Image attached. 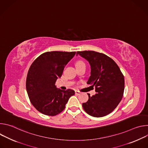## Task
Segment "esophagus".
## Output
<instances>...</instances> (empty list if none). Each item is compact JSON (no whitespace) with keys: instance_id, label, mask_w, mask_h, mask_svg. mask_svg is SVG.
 <instances>
[{"instance_id":"1","label":"esophagus","mask_w":148,"mask_h":148,"mask_svg":"<svg viewBox=\"0 0 148 148\" xmlns=\"http://www.w3.org/2000/svg\"><path fill=\"white\" fill-rule=\"evenodd\" d=\"M80 92L78 91H75V94H77V95H79L80 94Z\"/></svg>"}]
</instances>
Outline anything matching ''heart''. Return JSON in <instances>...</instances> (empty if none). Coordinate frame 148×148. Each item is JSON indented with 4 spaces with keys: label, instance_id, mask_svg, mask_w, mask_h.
Masks as SVG:
<instances>
[{
    "label": "heart",
    "instance_id": "b5f03b06",
    "mask_svg": "<svg viewBox=\"0 0 148 148\" xmlns=\"http://www.w3.org/2000/svg\"><path fill=\"white\" fill-rule=\"evenodd\" d=\"M83 64H84V62L82 61H77L76 63H75V66H80V65H83Z\"/></svg>",
    "mask_w": 148,
    "mask_h": 148
}]
</instances>
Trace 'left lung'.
Segmentation results:
<instances>
[{
	"label": "left lung",
	"mask_w": 148,
	"mask_h": 148,
	"mask_svg": "<svg viewBox=\"0 0 148 148\" xmlns=\"http://www.w3.org/2000/svg\"><path fill=\"white\" fill-rule=\"evenodd\" d=\"M89 62L91 75L87 84L95 87L96 94L82 103L88 114L102 117L110 114L121 101L124 91V77L116 62L110 57L94 51H77Z\"/></svg>",
	"instance_id": "obj_1"
}]
</instances>
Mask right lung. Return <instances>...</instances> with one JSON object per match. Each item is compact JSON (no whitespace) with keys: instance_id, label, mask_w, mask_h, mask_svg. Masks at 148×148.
Listing matches in <instances>:
<instances>
[{"instance_id":"add662e5","label":"right lung","mask_w":148,"mask_h":148,"mask_svg":"<svg viewBox=\"0 0 148 148\" xmlns=\"http://www.w3.org/2000/svg\"><path fill=\"white\" fill-rule=\"evenodd\" d=\"M76 52L50 51L38 56L31 65L26 78V90L31 103L40 112L55 116L64 110L74 91L57 88L56 80L62 75Z\"/></svg>"}]
</instances>
